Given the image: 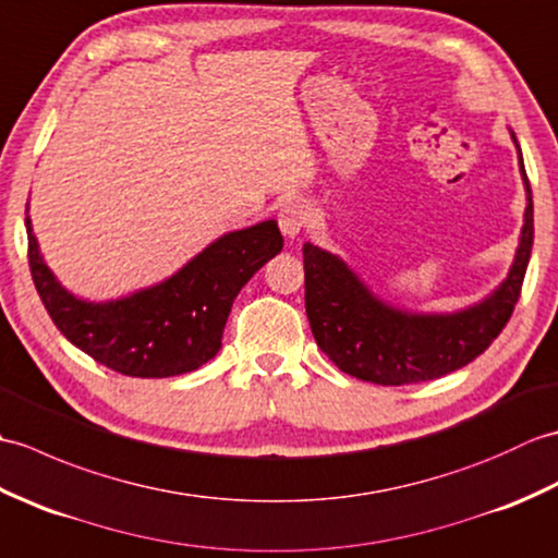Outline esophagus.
<instances>
[{
    "label": "esophagus",
    "instance_id": "1",
    "mask_svg": "<svg viewBox=\"0 0 558 558\" xmlns=\"http://www.w3.org/2000/svg\"><path fill=\"white\" fill-rule=\"evenodd\" d=\"M306 222H310V210H306L304 204L300 201H286V204L280 206L278 210V225H280V232L294 240V236L302 234V230L306 228Z\"/></svg>",
    "mask_w": 558,
    "mask_h": 558
}]
</instances>
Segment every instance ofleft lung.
I'll return each mask as SVG.
<instances>
[{"label": "left lung", "instance_id": "8db88e82", "mask_svg": "<svg viewBox=\"0 0 558 558\" xmlns=\"http://www.w3.org/2000/svg\"><path fill=\"white\" fill-rule=\"evenodd\" d=\"M525 216L513 264L487 298L456 312H412L386 302L345 258L304 242V306L316 345L340 372L378 386L432 381L470 364L501 333L520 298L532 254V192L520 153Z\"/></svg>", "mask_w": 558, "mask_h": 558}]
</instances>
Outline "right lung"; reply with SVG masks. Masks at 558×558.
I'll return each mask as SVG.
<instances>
[{"label":"right lung","mask_w":558,"mask_h":558,"mask_svg":"<svg viewBox=\"0 0 558 558\" xmlns=\"http://www.w3.org/2000/svg\"><path fill=\"white\" fill-rule=\"evenodd\" d=\"M26 232L31 276L54 326L88 357L136 378L180 376L216 357L234 298L282 252L278 222L264 220L220 234L156 286L86 300L47 266L28 208Z\"/></svg>","instance_id":"obj_1"}]
</instances>
